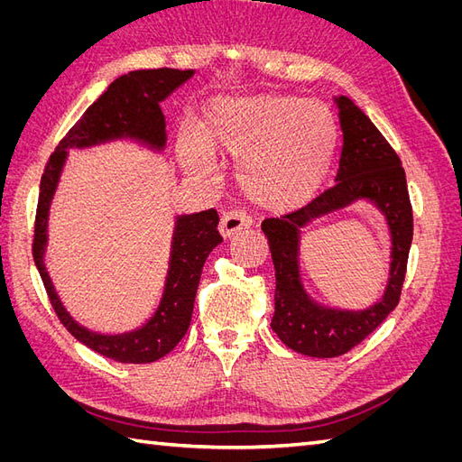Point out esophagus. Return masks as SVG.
I'll return each mask as SVG.
<instances>
[{
    "label": "esophagus",
    "instance_id": "esophagus-1",
    "mask_svg": "<svg viewBox=\"0 0 462 462\" xmlns=\"http://www.w3.org/2000/svg\"><path fill=\"white\" fill-rule=\"evenodd\" d=\"M248 226H253V217L243 212V209H231V212L223 214L219 221V231L223 236H231L241 229H246Z\"/></svg>",
    "mask_w": 462,
    "mask_h": 462
}]
</instances>
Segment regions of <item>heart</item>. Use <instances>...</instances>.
Masks as SVG:
<instances>
[{"mask_svg": "<svg viewBox=\"0 0 462 462\" xmlns=\"http://www.w3.org/2000/svg\"><path fill=\"white\" fill-rule=\"evenodd\" d=\"M337 144L331 109L316 100L265 94L209 107L199 136L179 134V156L190 171L214 175L212 153L236 158L246 194L265 208L309 200L326 179Z\"/></svg>", "mask_w": 462, "mask_h": 462, "instance_id": "obj_1", "label": "heart"}]
</instances>
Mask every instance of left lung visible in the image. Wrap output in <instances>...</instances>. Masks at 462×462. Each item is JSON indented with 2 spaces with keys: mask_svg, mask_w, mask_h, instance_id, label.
<instances>
[{
  "mask_svg": "<svg viewBox=\"0 0 462 462\" xmlns=\"http://www.w3.org/2000/svg\"><path fill=\"white\" fill-rule=\"evenodd\" d=\"M337 106L343 131L337 183L295 212L262 221L275 268L272 329L292 351L314 358L348 353L393 312L401 299L412 243V206L397 152L353 100L341 96ZM358 198L372 199L388 217L394 239L390 283L384 299L368 311L324 310L314 305L300 285L298 229Z\"/></svg>",
  "mask_w": 462,
  "mask_h": 462,
  "instance_id": "1",
  "label": "left lung"
}]
</instances>
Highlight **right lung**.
Masks as SVG:
<instances>
[{"instance_id": "right-lung-1", "label": "right lung", "mask_w": 462, "mask_h": 462, "mask_svg": "<svg viewBox=\"0 0 462 462\" xmlns=\"http://www.w3.org/2000/svg\"><path fill=\"white\" fill-rule=\"evenodd\" d=\"M192 73V69L179 71V69L162 67L141 69V71H131L116 79L61 138L40 180L32 256L42 282H44L48 299L60 321L75 339L85 343L102 356L117 362L146 365V362H153L171 353L177 343L185 337L190 326L194 297H197L204 262L212 253V248L223 241L217 231L219 216L212 208L200 214L177 217L170 272H167L165 292L158 312L146 326L136 331L100 335L79 326L67 314L50 282L44 260H42L46 248L50 204L67 158V148L92 146L121 136H131L152 144L153 148H163L165 117L160 109V102L189 80Z\"/></svg>"}]
</instances>
